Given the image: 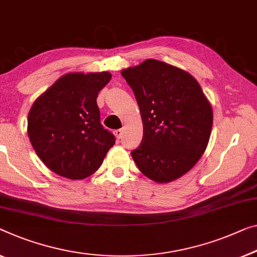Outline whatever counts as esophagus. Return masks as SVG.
Listing matches in <instances>:
<instances>
[{
    "mask_svg": "<svg viewBox=\"0 0 257 257\" xmlns=\"http://www.w3.org/2000/svg\"><path fill=\"white\" fill-rule=\"evenodd\" d=\"M114 135H115V137H116L117 140H120L121 137H122V135H123V130H122V129L115 130V132H114Z\"/></svg>",
    "mask_w": 257,
    "mask_h": 257,
    "instance_id": "obj_1",
    "label": "esophagus"
}]
</instances>
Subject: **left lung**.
<instances>
[{"label":"left lung","mask_w":257,"mask_h":257,"mask_svg":"<svg viewBox=\"0 0 257 257\" xmlns=\"http://www.w3.org/2000/svg\"><path fill=\"white\" fill-rule=\"evenodd\" d=\"M121 75L134 91L143 122L134 162L157 183L181 178L196 165L211 135L212 107L200 84L183 69L153 59Z\"/></svg>","instance_id":"8db88e82"}]
</instances>
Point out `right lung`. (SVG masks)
Instances as JSON below:
<instances>
[{
  "label": "right lung",
  "instance_id": "add662e5",
  "mask_svg": "<svg viewBox=\"0 0 257 257\" xmlns=\"http://www.w3.org/2000/svg\"><path fill=\"white\" fill-rule=\"evenodd\" d=\"M108 71L68 72L34 100L28 135L38 157L54 173L82 180L98 170L115 137L100 123L97 97Z\"/></svg>",
  "mask_w": 257,
  "mask_h": 257
}]
</instances>
